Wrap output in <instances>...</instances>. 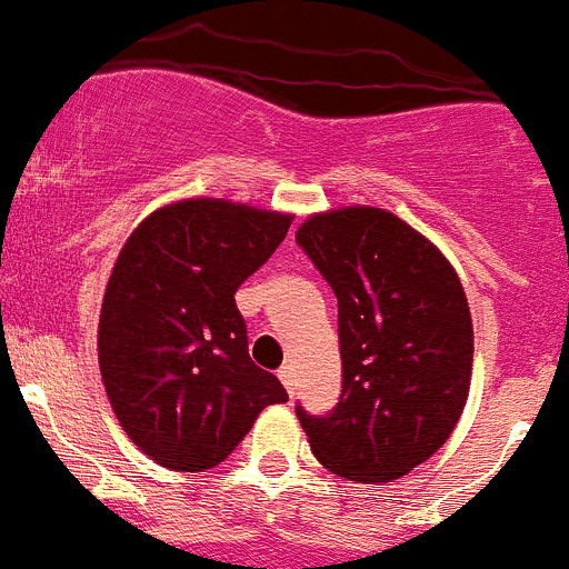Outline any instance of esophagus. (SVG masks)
<instances>
[{
  "label": "esophagus",
  "instance_id": "1",
  "mask_svg": "<svg viewBox=\"0 0 569 569\" xmlns=\"http://www.w3.org/2000/svg\"><path fill=\"white\" fill-rule=\"evenodd\" d=\"M278 377H280V382H283V386H286V391L295 393V368L283 366V368H280V371H278Z\"/></svg>",
  "mask_w": 569,
  "mask_h": 569
}]
</instances>
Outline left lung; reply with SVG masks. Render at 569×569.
Masks as SVG:
<instances>
[{
  "mask_svg": "<svg viewBox=\"0 0 569 569\" xmlns=\"http://www.w3.org/2000/svg\"><path fill=\"white\" fill-rule=\"evenodd\" d=\"M297 243L337 297L342 393L315 417V457L351 482H391L431 459L462 417L473 322L453 266L417 229L373 207L311 214Z\"/></svg>",
  "mask_w": 569,
  "mask_h": 569,
  "instance_id": "left-lung-1",
  "label": "left lung"
}]
</instances>
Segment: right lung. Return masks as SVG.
Here are the masks:
<instances>
[{
    "instance_id": "obj_1",
    "label": "right lung",
    "mask_w": 569,
    "mask_h": 569,
    "mask_svg": "<svg viewBox=\"0 0 569 569\" xmlns=\"http://www.w3.org/2000/svg\"><path fill=\"white\" fill-rule=\"evenodd\" d=\"M291 214L192 198L138 223L112 266L99 368L127 437L170 470H209L289 393L249 357L234 291L283 243Z\"/></svg>"
}]
</instances>
